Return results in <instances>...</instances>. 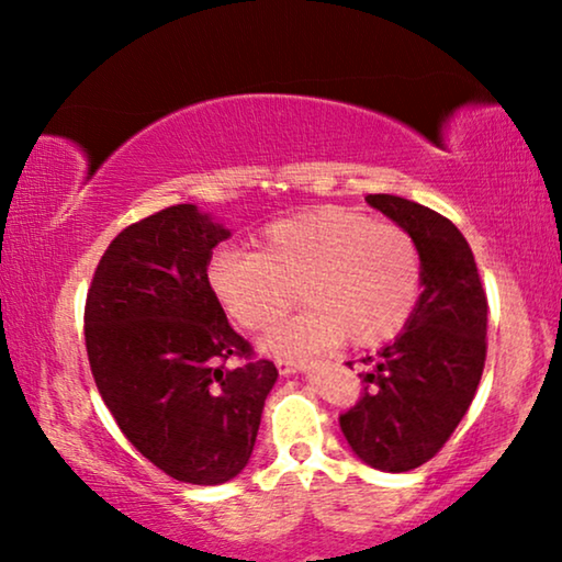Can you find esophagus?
I'll return each instance as SVG.
<instances>
[{
	"label": "esophagus",
	"instance_id": "obj_1",
	"mask_svg": "<svg viewBox=\"0 0 562 562\" xmlns=\"http://www.w3.org/2000/svg\"><path fill=\"white\" fill-rule=\"evenodd\" d=\"M276 368H279L281 375H294V373H304L310 363L306 360H276Z\"/></svg>",
	"mask_w": 562,
	"mask_h": 562
}]
</instances>
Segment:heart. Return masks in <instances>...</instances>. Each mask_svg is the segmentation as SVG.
Instances as JSON below:
<instances>
[{
    "mask_svg": "<svg viewBox=\"0 0 562 562\" xmlns=\"http://www.w3.org/2000/svg\"><path fill=\"white\" fill-rule=\"evenodd\" d=\"M206 281L229 319L250 333L273 327L299 289L306 310L260 342L271 356H306L345 337L356 348H375L409 322L422 256L404 227L327 204L271 222L258 250H217Z\"/></svg>",
    "mask_w": 562,
    "mask_h": 562,
    "instance_id": "heart-1",
    "label": "heart"
}]
</instances>
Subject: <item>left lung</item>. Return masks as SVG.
I'll return each instance as SVG.
<instances>
[{
  "label": "left lung",
  "instance_id": "obj_1",
  "mask_svg": "<svg viewBox=\"0 0 562 562\" xmlns=\"http://www.w3.org/2000/svg\"><path fill=\"white\" fill-rule=\"evenodd\" d=\"M366 202L417 240L422 294L340 429L366 465L404 473L427 463L465 417L486 360L488 304L471 245L450 220L394 194Z\"/></svg>",
  "mask_w": 562,
  "mask_h": 562
}]
</instances>
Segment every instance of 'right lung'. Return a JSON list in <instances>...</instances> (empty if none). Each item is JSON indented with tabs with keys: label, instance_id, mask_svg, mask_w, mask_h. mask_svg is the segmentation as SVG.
Listing matches in <instances>:
<instances>
[{
	"label": "right lung",
	"instance_id": "right-lung-1",
	"mask_svg": "<svg viewBox=\"0 0 562 562\" xmlns=\"http://www.w3.org/2000/svg\"><path fill=\"white\" fill-rule=\"evenodd\" d=\"M229 229L196 204L150 214L114 237L83 312L91 373L122 432L176 481L243 473L279 371L252 360L214 299L206 266ZM233 355L246 363L227 369Z\"/></svg>",
	"mask_w": 562,
	"mask_h": 562
}]
</instances>
